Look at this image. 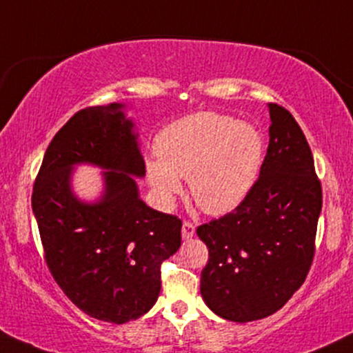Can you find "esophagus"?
<instances>
[{"mask_svg": "<svg viewBox=\"0 0 353 353\" xmlns=\"http://www.w3.org/2000/svg\"><path fill=\"white\" fill-rule=\"evenodd\" d=\"M194 233H195L194 223H190V222H184V223H182V239H185V240L192 239Z\"/></svg>", "mask_w": 353, "mask_h": 353, "instance_id": "obj_1", "label": "esophagus"}]
</instances>
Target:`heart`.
<instances>
[{
	"label": "heart",
	"mask_w": 353,
	"mask_h": 353,
	"mask_svg": "<svg viewBox=\"0 0 353 353\" xmlns=\"http://www.w3.org/2000/svg\"><path fill=\"white\" fill-rule=\"evenodd\" d=\"M159 159L148 163V179L163 203L181 194L189 177L190 195L212 215L235 209L260 174L265 141L260 131L219 113H195L163 130Z\"/></svg>",
	"instance_id": "b5f03b06"
}]
</instances>
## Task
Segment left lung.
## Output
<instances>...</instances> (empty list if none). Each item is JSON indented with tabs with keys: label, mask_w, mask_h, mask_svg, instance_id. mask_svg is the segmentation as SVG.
I'll return each instance as SVG.
<instances>
[{
	"label": "left lung",
	"mask_w": 353,
	"mask_h": 353,
	"mask_svg": "<svg viewBox=\"0 0 353 353\" xmlns=\"http://www.w3.org/2000/svg\"><path fill=\"white\" fill-rule=\"evenodd\" d=\"M270 144L252 190L230 214L197 227L209 248L201 292L220 317L252 322L303 286L316 253L322 185L294 117L270 103Z\"/></svg>",
	"instance_id": "8db88e82"
}]
</instances>
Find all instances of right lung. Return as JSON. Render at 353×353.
Instances as JSON below:
<instances>
[{
    "label": "right lung",
    "instance_id": "right-lung-1",
    "mask_svg": "<svg viewBox=\"0 0 353 353\" xmlns=\"http://www.w3.org/2000/svg\"><path fill=\"white\" fill-rule=\"evenodd\" d=\"M120 103L87 107L50 141L32 189L46 265L63 294L93 319L125 324L146 314L161 291V265L181 246L182 222L148 207L131 176H144L133 123ZM108 168L102 201L70 192L71 165Z\"/></svg>",
    "mask_w": 353,
    "mask_h": 353
}]
</instances>
